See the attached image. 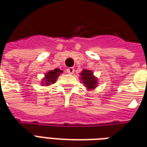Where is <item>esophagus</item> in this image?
<instances>
[{"label":"esophagus","mask_w":147,"mask_h":147,"mask_svg":"<svg viewBox=\"0 0 147 147\" xmlns=\"http://www.w3.org/2000/svg\"><path fill=\"white\" fill-rule=\"evenodd\" d=\"M67 73L70 74V75H72L74 73V71H75V68L74 67H69V68H67Z\"/></svg>","instance_id":"34e87169"}]
</instances>
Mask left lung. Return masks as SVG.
Returning a JSON list of instances; mask_svg holds the SVG:
<instances>
[{"instance_id":"left-lung-1","label":"left lung","mask_w":147,"mask_h":147,"mask_svg":"<svg viewBox=\"0 0 147 147\" xmlns=\"http://www.w3.org/2000/svg\"><path fill=\"white\" fill-rule=\"evenodd\" d=\"M80 80L82 81L87 90H94L98 85V79L94 75L92 71L83 69L80 73Z\"/></svg>"}]
</instances>
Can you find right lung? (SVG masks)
Returning <instances> with one entry per match:
<instances>
[{
	"mask_svg": "<svg viewBox=\"0 0 147 147\" xmlns=\"http://www.w3.org/2000/svg\"><path fill=\"white\" fill-rule=\"evenodd\" d=\"M63 72V71L59 68H55L54 70H51L47 71L45 74V77L41 81L42 86L45 85V86H50L51 84H53L57 82V78L60 76V75Z\"/></svg>",
	"mask_w": 147,
	"mask_h": 147,
	"instance_id": "add662e5",
	"label": "right lung"
}]
</instances>
